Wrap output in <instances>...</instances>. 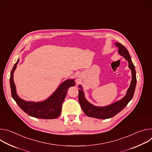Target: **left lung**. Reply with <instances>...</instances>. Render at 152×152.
<instances>
[{
    "instance_id": "obj_1",
    "label": "left lung",
    "mask_w": 152,
    "mask_h": 152,
    "mask_svg": "<svg viewBox=\"0 0 152 152\" xmlns=\"http://www.w3.org/2000/svg\"><path fill=\"white\" fill-rule=\"evenodd\" d=\"M115 46L118 48V53L123 56L129 62V67L132 70V78L129 89L127 91L126 95L120 100L117 101L109 106L99 107L93 105L86 100L84 96L82 88L79 85V102L83 113L88 117H94L99 119H107L112 118L123 110L128 103L132 99L137 84L136 71L133 64L131 56L126 48L121 43L116 42Z\"/></svg>"
}]
</instances>
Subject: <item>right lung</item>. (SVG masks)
I'll return each instance as SVG.
<instances>
[{
	"instance_id": "obj_1",
	"label": "right lung",
	"mask_w": 152,
	"mask_h": 152,
	"mask_svg": "<svg viewBox=\"0 0 152 152\" xmlns=\"http://www.w3.org/2000/svg\"><path fill=\"white\" fill-rule=\"evenodd\" d=\"M18 61L19 59L14 64L10 79L11 96L13 99L21 109L29 116L42 119H54L58 117L61 114L62 104L69 88L75 85L74 79H67L62 82L54 93L45 101L36 103L26 102L17 96L13 80V73Z\"/></svg>"
}]
</instances>
